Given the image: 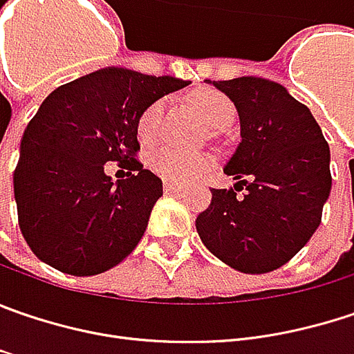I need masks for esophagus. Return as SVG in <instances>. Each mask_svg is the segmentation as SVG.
I'll return each instance as SVG.
<instances>
[{
  "label": "esophagus",
  "mask_w": 354,
  "mask_h": 354,
  "mask_svg": "<svg viewBox=\"0 0 354 354\" xmlns=\"http://www.w3.org/2000/svg\"><path fill=\"white\" fill-rule=\"evenodd\" d=\"M164 190H166L168 194H178V192H182L184 188H182L180 184H174V182H166V184H164Z\"/></svg>",
  "instance_id": "obj_1"
}]
</instances>
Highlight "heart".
<instances>
[{"label": "heart", "instance_id": "1", "mask_svg": "<svg viewBox=\"0 0 354 354\" xmlns=\"http://www.w3.org/2000/svg\"><path fill=\"white\" fill-rule=\"evenodd\" d=\"M192 108L196 110L198 118L210 126L218 128L226 126L234 118V106L232 102L220 92L214 90H202L190 97ZM162 115V102H154L148 106L140 120H138V136L144 142H150L156 136L158 122ZM150 166L152 170L166 180L172 182H190L194 178L202 176L210 166L212 158L206 154H192V152H180L174 148H158L156 152L150 156Z\"/></svg>", "mask_w": 354, "mask_h": 354}]
</instances>
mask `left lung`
Instances as JSON below:
<instances>
[{"label": "left lung", "mask_w": 354, "mask_h": 354, "mask_svg": "<svg viewBox=\"0 0 354 354\" xmlns=\"http://www.w3.org/2000/svg\"><path fill=\"white\" fill-rule=\"evenodd\" d=\"M206 82L236 106L240 144L224 166L234 190H210L198 236L234 270H277L321 224L333 184L328 144L310 110L281 84L254 75ZM242 187L245 196L236 197Z\"/></svg>", "instance_id": "8db88e82"}]
</instances>
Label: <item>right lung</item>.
<instances>
[{"mask_svg":"<svg viewBox=\"0 0 354 354\" xmlns=\"http://www.w3.org/2000/svg\"><path fill=\"white\" fill-rule=\"evenodd\" d=\"M186 80L102 68L59 86L28 124L13 194L33 254L73 277L100 274L126 259L162 196V180L134 158L138 120ZM120 161L131 178L103 170Z\"/></svg>","mask_w":354,"mask_h":354,"instance_id":"add662e5","label":"right lung"}]
</instances>
